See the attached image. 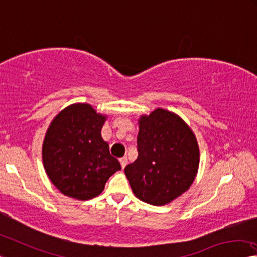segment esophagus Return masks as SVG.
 I'll list each match as a JSON object with an SVG mask.
<instances>
[{
    "label": "esophagus",
    "mask_w": 257,
    "mask_h": 257,
    "mask_svg": "<svg viewBox=\"0 0 257 257\" xmlns=\"http://www.w3.org/2000/svg\"><path fill=\"white\" fill-rule=\"evenodd\" d=\"M119 161H120V165H121V168H122V169H123V168H124V167H125V166H127V164H128V160H127V158H125V157H123V158H121Z\"/></svg>",
    "instance_id": "esophagus-1"
}]
</instances>
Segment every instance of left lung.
Segmentation results:
<instances>
[{"label":"left lung","instance_id":"left-lung-1","mask_svg":"<svg viewBox=\"0 0 257 257\" xmlns=\"http://www.w3.org/2000/svg\"><path fill=\"white\" fill-rule=\"evenodd\" d=\"M138 123V158L124 174L138 199L167 205L189 190L197 176V138L182 117L164 108L142 115Z\"/></svg>","mask_w":257,"mask_h":257}]
</instances>
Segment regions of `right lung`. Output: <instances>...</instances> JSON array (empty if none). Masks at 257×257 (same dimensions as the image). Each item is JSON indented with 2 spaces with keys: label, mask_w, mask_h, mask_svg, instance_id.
Returning a JSON list of instances; mask_svg holds the SVG:
<instances>
[{
  "label": "right lung",
  "mask_w": 257,
  "mask_h": 257,
  "mask_svg": "<svg viewBox=\"0 0 257 257\" xmlns=\"http://www.w3.org/2000/svg\"><path fill=\"white\" fill-rule=\"evenodd\" d=\"M105 120L106 115L91 105L76 103L57 114L49 125L42 146L43 166L49 180L67 197H97L121 169L100 135Z\"/></svg>",
  "instance_id": "add662e5"
}]
</instances>
